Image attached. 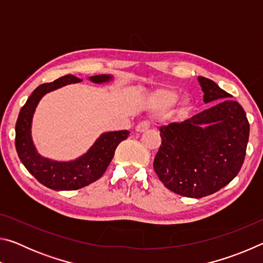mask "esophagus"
Masks as SVG:
<instances>
[{"label": "esophagus", "instance_id": "34e87169", "mask_svg": "<svg viewBox=\"0 0 263 263\" xmlns=\"http://www.w3.org/2000/svg\"><path fill=\"white\" fill-rule=\"evenodd\" d=\"M147 130H149V123L148 122H140L136 127V131L139 132V133L146 132Z\"/></svg>", "mask_w": 263, "mask_h": 263}]
</instances>
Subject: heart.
<instances>
[{
  "instance_id": "1",
  "label": "heart",
  "mask_w": 263,
  "mask_h": 263,
  "mask_svg": "<svg viewBox=\"0 0 263 263\" xmlns=\"http://www.w3.org/2000/svg\"><path fill=\"white\" fill-rule=\"evenodd\" d=\"M180 94L175 89L161 88L151 97V108L155 111H166L176 103Z\"/></svg>"
}]
</instances>
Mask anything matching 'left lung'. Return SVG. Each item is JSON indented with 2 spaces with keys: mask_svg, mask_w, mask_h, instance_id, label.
I'll use <instances>...</instances> for the list:
<instances>
[{
  "mask_svg": "<svg viewBox=\"0 0 263 263\" xmlns=\"http://www.w3.org/2000/svg\"><path fill=\"white\" fill-rule=\"evenodd\" d=\"M198 82L204 103H217L160 127L162 142L153 162L166 188L191 198L216 193L238 175L249 137L242 106L212 80L198 77Z\"/></svg>",
  "mask_w": 263,
  "mask_h": 263,
  "instance_id": "1",
  "label": "left lung"
}]
</instances>
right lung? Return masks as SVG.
<instances>
[{
    "label": "right lung",
    "mask_w": 263,
    "mask_h": 263,
    "mask_svg": "<svg viewBox=\"0 0 263 263\" xmlns=\"http://www.w3.org/2000/svg\"><path fill=\"white\" fill-rule=\"evenodd\" d=\"M94 83H108L114 77L108 74L89 78ZM74 75H65L51 83L37 87L21 109L16 123V151L25 168L42 184L53 190H77L92 183L104 174L115 155L119 142L130 135L127 130L104 132L81 157L70 161H57L38 153L31 136V126L35 108L47 92L70 83L81 82Z\"/></svg>",
    "instance_id": "1"
}]
</instances>
